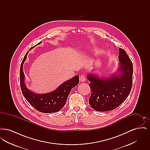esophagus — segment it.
<instances>
[{
  "mask_svg": "<svg viewBox=\"0 0 150 150\" xmlns=\"http://www.w3.org/2000/svg\"><path fill=\"white\" fill-rule=\"evenodd\" d=\"M86 76H85L84 75H82L80 77V81L81 82H84L86 81Z\"/></svg>",
  "mask_w": 150,
  "mask_h": 150,
  "instance_id": "obj_1",
  "label": "esophagus"
}]
</instances>
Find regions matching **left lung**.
I'll use <instances>...</instances> for the list:
<instances>
[{"instance_id":"obj_1","label":"left lung","mask_w":150,"mask_h":150,"mask_svg":"<svg viewBox=\"0 0 150 150\" xmlns=\"http://www.w3.org/2000/svg\"><path fill=\"white\" fill-rule=\"evenodd\" d=\"M119 50V63L116 72L107 77H100L91 72L86 75L92 92L89 103L96 111L114 110L127 99L131 91L133 64L126 52L120 48Z\"/></svg>"}]
</instances>
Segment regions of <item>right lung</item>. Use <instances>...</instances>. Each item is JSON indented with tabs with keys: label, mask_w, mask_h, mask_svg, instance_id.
Returning <instances> with one entry per match:
<instances>
[{
	"label": "right lung",
	"mask_w": 150,
	"mask_h": 150,
	"mask_svg": "<svg viewBox=\"0 0 150 150\" xmlns=\"http://www.w3.org/2000/svg\"><path fill=\"white\" fill-rule=\"evenodd\" d=\"M41 43L42 42H39L35 46ZM35 46L31 47L26 53L21 64L20 80L22 93L29 103L38 111L43 113L56 112L64 106L72 88L78 84L79 75H76L66 81L58 86L56 89L49 93L38 94L30 91L26 87L25 83V76L23 71V65L26 59L29 51Z\"/></svg>",
	"instance_id": "right-lung-1"
}]
</instances>
